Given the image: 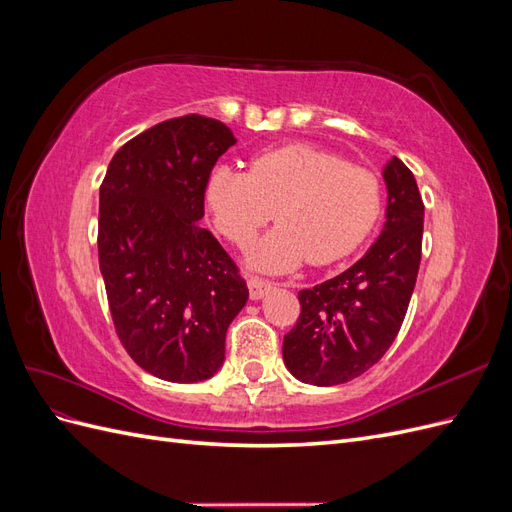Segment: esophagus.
Wrapping results in <instances>:
<instances>
[{
  "instance_id": "1",
  "label": "esophagus",
  "mask_w": 512,
  "mask_h": 512,
  "mask_svg": "<svg viewBox=\"0 0 512 512\" xmlns=\"http://www.w3.org/2000/svg\"><path fill=\"white\" fill-rule=\"evenodd\" d=\"M247 288H250V297H252L254 301H258V299L265 297V294H267L273 286H271V282H267V280H260V277H250V280H247Z\"/></svg>"
}]
</instances>
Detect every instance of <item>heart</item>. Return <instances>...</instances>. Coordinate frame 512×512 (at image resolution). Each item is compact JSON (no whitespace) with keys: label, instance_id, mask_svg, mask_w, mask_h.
<instances>
[{"label":"heart","instance_id":"1","mask_svg":"<svg viewBox=\"0 0 512 512\" xmlns=\"http://www.w3.org/2000/svg\"><path fill=\"white\" fill-rule=\"evenodd\" d=\"M207 207L215 228L245 245L273 218L275 226L250 254L260 271L284 273L303 260L312 265L352 254L382 211V183L365 166L312 145L260 153L250 170L215 166L207 179Z\"/></svg>","mask_w":512,"mask_h":512}]
</instances>
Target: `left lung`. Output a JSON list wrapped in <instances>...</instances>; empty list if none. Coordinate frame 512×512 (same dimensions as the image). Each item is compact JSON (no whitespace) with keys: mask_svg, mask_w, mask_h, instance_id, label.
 <instances>
[{"mask_svg":"<svg viewBox=\"0 0 512 512\" xmlns=\"http://www.w3.org/2000/svg\"><path fill=\"white\" fill-rule=\"evenodd\" d=\"M386 222L376 243L333 280L299 292L301 314L284 335L290 374L316 386L344 384L374 367L406 318L421 265L425 205L412 170L384 166Z\"/></svg>","mask_w":512,"mask_h":512,"instance_id":"obj_1","label":"left lung"}]
</instances>
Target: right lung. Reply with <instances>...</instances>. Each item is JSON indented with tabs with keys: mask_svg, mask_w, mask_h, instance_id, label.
Wrapping results in <instances>:
<instances>
[{
	"mask_svg": "<svg viewBox=\"0 0 512 512\" xmlns=\"http://www.w3.org/2000/svg\"><path fill=\"white\" fill-rule=\"evenodd\" d=\"M237 143L222 121L183 115L123 145L100 185L98 260L119 342L168 382L224 363L228 324L250 292L200 220L211 168Z\"/></svg>",
	"mask_w": 512,
	"mask_h": 512,
	"instance_id": "add662e5",
	"label": "right lung"
}]
</instances>
